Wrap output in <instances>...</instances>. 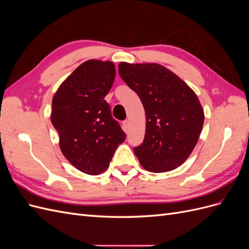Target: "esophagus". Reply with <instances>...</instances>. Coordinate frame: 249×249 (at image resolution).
Here are the masks:
<instances>
[{
  "mask_svg": "<svg viewBox=\"0 0 249 249\" xmlns=\"http://www.w3.org/2000/svg\"><path fill=\"white\" fill-rule=\"evenodd\" d=\"M123 129L124 132H127V130H129V122L127 120H124L123 123Z\"/></svg>",
  "mask_w": 249,
  "mask_h": 249,
  "instance_id": "esophagus-1",
  "label": "esophagus"
}]
</instances>
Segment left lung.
Returning <instances> with one entry per match:
<instances>
[{
	"label": "left lung",
	"mask_w": 249,
	"mask_h": 249,
	"mask_svg": "<svg viewBox=\"0 0 249 249\" xmlns=\"http://www.w3.org/2000/svg\"><path fill=\"white\" fill-rule=\"evenodd\" d=\"M118 72L144 107V140L134 147L142 167L156 173L176 169L192 153L202 129L205 115L197 95L160 64L122 62Z\"/></svg>",
	"instance_id": "8db88e82"
}]
</instances>
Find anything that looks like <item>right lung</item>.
<instances>
[{"mask_svg":"<svg viewBox=\"0 0 249 249\" xmlns=\"http://www.w3.org/2000/svg\"><path fill=\"white\" fill-rule=\"evenodd\" d=\"M115 79L110 61L88 60L57 90L52 103V124L60 148L80 171L96 176L106 170L125 134L105 101Z\"/></svg>","mask_w":249,"mask_h":249,"instance_id":"right-lung-1","label":"right lung"}]
</instances>
